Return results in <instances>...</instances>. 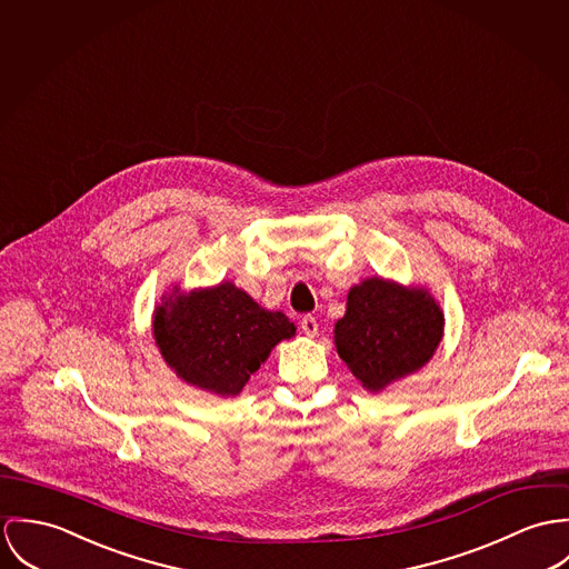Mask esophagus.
<instances>
[{"mask_svg": "<svg viewBox=\"0 0 569 569\" xmlns=\"http://www.w3.org/2000/svg\"><path fill=\"white\" fill-rule=\"evenodd\" d=\"M301 329H303V333H306V336L315 338L316 333H318V322H316L315 316H303V318H301Z\"/></svg>", "mask_w": 569, "mask_h": 569, "instance_id": "1", "label": "esophagus"}]
</instances>
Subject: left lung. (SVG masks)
<instances>
[{
    "instance_id": "1",
    "label": "left lung",
    "mask_w": 569,
    "mask_h": 569,
    "mask_svg": "<svg viewBox=\"0 0 569 569\" xmlns=\"http://www.w3.org/2000/svg\"><path fill=\"white\" fill-rule=\"evenodd\" d=\"M336 349L351 373L378 392L419 371L437 351L442 312L426 290H408L379 277L347 295V315L336 322Z\"/></svg>"
}]
</instances>
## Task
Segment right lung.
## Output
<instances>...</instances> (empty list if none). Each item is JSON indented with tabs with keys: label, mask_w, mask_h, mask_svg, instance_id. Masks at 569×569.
<instances>
[{
	"label": "right lung",
	"mask_w": 569,
	"mask_h": 569,
	"mask_svg": "<svg viewBox=\"0 0 569 569\" xmlns=\"http://www.w3.org/2000/svg\"><path fill=\"white\" fill-rule=\"evenodd\" d=\"M297 331L281 312H268L233 283L172 295L154 312L163 360L191 386L238 395L272 347Z\"/></svg>",
	"instance_id": "right-lung-1"
}]
</instances>
